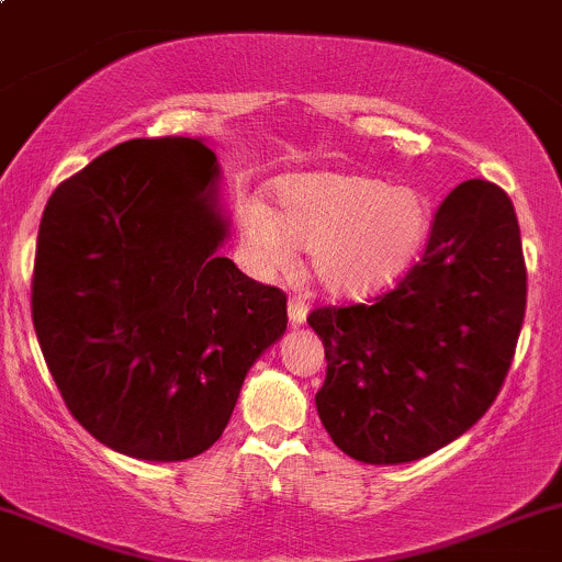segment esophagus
Instances as JSON below:
<instances>
[{"label":"esophagus","instance_id":"obj_1","mask_svg":"<svg viewBox=\"0 0 562 562\" xmlns=\"http://www.w3.org/2000/svg\"><path fill=\"white\" fill-rule=\"evenodd\" d=\"M306 312H310V304H306L301 295H293L291 301H288V314H291L293 325H301L306 319Z\"/></svg>","mask_w":562,"mask_h":562}]
</instances>
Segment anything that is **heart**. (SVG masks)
Instances as JSON below:
<instances>
[{"label":"heart","instance_id":"heart-1","mask_svg":"<svg viewBox=\"0 0 562 562\" xmlns=\"http://www.w3.org/2000/svg\"><path fill=\"white\" fill-rule=\"evenodd\" d=\"M280 215L261 202L239 211L250 250L288 267L291 245L312 250V271L333 293H366L394 280L427 237L429 200L371 176L312 172L277 189Z\"/></svg>","mask_w":562,"mask_h":562}]
</instances>
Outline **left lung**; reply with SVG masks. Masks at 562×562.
Segmentation results:
<instances>
[{"mask_svg": "<svg viewBox=\"0 0 562 562\" xmlns=\"http://www.w3.org/2000/svg\"><path fill=\"white\" fill-rule=\"evenodd\" d=\"M526 293L507 191L459 183L392 291L306 317L328 360L314 403L330 440L366 464H403L464 435L502 392Z\"/></svg>", "mask_w": 562, "mask_h": 562, "instance_id": "1", "label": "left lung"}]
</instances>
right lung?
Here are the masks:
<instances>
[{"mask_svg": "<svg viewBox=\"0 0 562 562\" xmlns=\"http://www.w3.org/2000/svg\"><path fill=\"white\" fill-rule=\"evenodd\" d=\"M215 178L202 140L133 138L60 181L42 213V355L71 416L133 459L205 453L288 328V295L215 252Z\"/></svg>", "mask_w": 562, "mask_h": 562, "instance_id": "obj_1", "label": "right lung"}]
</instances>
